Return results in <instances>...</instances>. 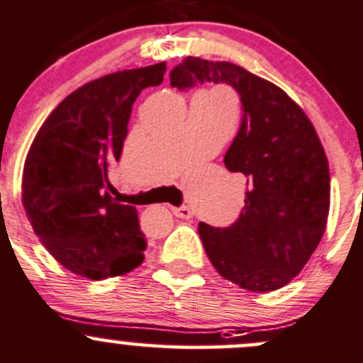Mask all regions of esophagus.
Segmentation results:
<instances>
[{"instance_id": "34e87169", "label": "esophagus", "mask_w": 363, "mask_h": 363, "mask_svg": "<svg viewBox=\"0 0 363 363\" xmlns=\"http://www.w3.org/2000/svg\"><path fill=\"white\" fill-rule=\"evenodd\" d=\"M173 213H174V216H178V218H182V220H190L194 216L192 209H190L189 206L173 208Z\"/></svg>"}]
</instances>
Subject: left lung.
<instances>
[{"instance_id":"left-lung-1","label":"left lung","mask_w":363,"mask_h":363,"mask_svg":"<svg viewBox=\"0 0 363 363\" xmlns=\"http://www.w3.org/2000/svg\"><path fill=\"white\" fill-rule=\"evenodd\" d=\"M229 84L241 96L242 122L223 162L246 178L234 225L199 223L209 262L222 278L255 294L274 292L304 269L327 229L330 173L315 125L283 89L227 61L186 57L171 85Z\"/></svg>"}]
</instances>
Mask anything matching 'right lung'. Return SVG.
Returning <instances> with one entry per match:
<instances>
[{"instance_id": "right-lung-1", "label": "right lung", "mask_w": 363, "mask_h": 363, "mask_svg": "<svg viewBox=\"0 0 363 363\" xmlns=\"http://www.w3.org/2000/svg\"><path fill=\"white\" fill-rule=\"evenodd\" d=\"M166 62L104 74L66 96L36 133L22 171V204L47 252L87 279L143 262L147 238L134 206L110 196L134 101L162 82Z\"/></svg>"}]
</instances>
